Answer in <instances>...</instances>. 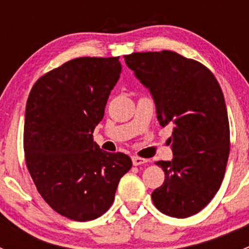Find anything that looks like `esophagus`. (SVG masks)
I'll return each mask as SVG.
<instances>
[{
    "label": "esophagus",
    "instance_id": "34e87169",
    "mask_svg": "<svg viewBox=\"0 0 249 249\" xmlns=\"http://www.w3.org/2000/svg\"><path fill=\"white\" fill-rule=\"evenodd\" d=\"M147 161H148L147 159H143V158L136 157V155H134V157H132V164H134L135 166H139V165L145 164Z\"/></svg>",
    "mask_w": 249,
    "mask_h": 249
}]
</instances>
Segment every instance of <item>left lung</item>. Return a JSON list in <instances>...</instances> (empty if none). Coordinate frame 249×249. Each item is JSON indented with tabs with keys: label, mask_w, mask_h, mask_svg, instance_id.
<instances>
[{
	"label": "left lung",
	"mask_w": 249,
	"mask_h": 249,
	"mask_svg": "<svg viewBox=\"0 0 249 249\" xmlns=\"http://www.w3.org/2000/svg\"><path fill=\"white\" fill-rule=\"evenodd\" d=\"M124 57L149 89L160 125H173L167 140L173 159L155 162L164 170L165 180L152 193L153 202L171 217L196 214L217 194L229 158V119L219 83L201 62L176 52Z\"/></svg>",
	"instance_id": "1"
}]
</instances>
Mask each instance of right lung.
Wrapping results in <instances>:
<instances>
[{
    "mask_svg": "<svg viewBox=\"0 0 249 249\" xmlns=\"http://www.w3.org/2000/svg\"><path fill=\"white\" fill-rule=\"evenodd\" d=\"M120 72L119 56L77 57L43 74L27 99V170L44 201L72 220L104 214L132 166L126 154L105 152L92 139Z\"/></svg>",
    "mask_w": 249,
    "mask_h": 249,
    "instance_id": "add662e5",
    "label": "right lung"
}]
</instances>
